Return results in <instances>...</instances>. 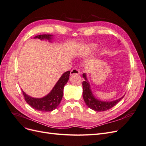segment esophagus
I'll return each mask as SVG.
<instances>
[{"instance_id":"obj_1","label":"esophagus","mask_w":146,"mask_h":146,"mask_svg":"<svg viewBox=\"0 0 146 146\" xmlns=\"http://www.w3.org/2000/svg\"><path fill=\"white\" fill-rule=\"evenodd\" d=\"M80 74V70L76 68H74L71 70L70 71V76H72V75H79Z\"/></svg>"}]
</instances>
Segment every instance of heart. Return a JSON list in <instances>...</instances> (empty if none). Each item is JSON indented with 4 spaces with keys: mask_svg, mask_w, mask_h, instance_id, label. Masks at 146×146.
<instances>
[{
    "mask_svg": "<svg viewBox=\"0 0 146 146\" xmlns=\"http://www.w3.org/2000/svg\"><path fill=\"white\" fill-rule=\"evenodd\" d=\"M97 48V46L96 44H91L88 45L85 49V54H90V53H91L92 52H94Z\"/></svg>",
    "mask_w": 146,
    "mask_h": 146,
    "instance_id": "heart-1",
    "label": "heart"
}]
</instances>
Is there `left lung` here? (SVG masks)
Returning <instances> with one entry per match:
<instances>
[{"label":"left lung","mask_w":146,"mask_h":146,"mask_svg":"<svg viewBox=\"0 0 146 146\" xmlns=\"http://www.w3.org/2000/svg\"><path fill=\"white\" fill-rule=\"evenodd\" d=\"M83 77L85 78V81L83 82V98L85 104L90 108L96 111H104L111 108L114 105L117 104L124 96L114 101H102L96 99L92 94L91 90L90 83L88 82L86 74H83Z\"/></svg>","instance_id":"1"}]
</instances>
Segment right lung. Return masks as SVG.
I'll return each mask as SVG.
<instances>
[{
    "mask_svg": "<svg viewBox=\"0 0 146 146\" xmlns=\"http://www.w3.org/2000/svg\"><path fill=\"white\" fill-rule=\"evenodd\" d=\"M52 35H40L35 36V39H39L41 40L46 39L51 41L52 39ZM70 70L64 72L56 82L51 91L46 96L42 98H34L26 94L23 91L25 100L29 105L33 108L38 111L43 112L52 111L60 104L63 96V90L64 85L69 79Z\"/></svg>",
    "mask_w": 146,
    "mask_h": 146,
    "instance_id": "add662e5",
    "label": "right lung"
}]
</instances>
